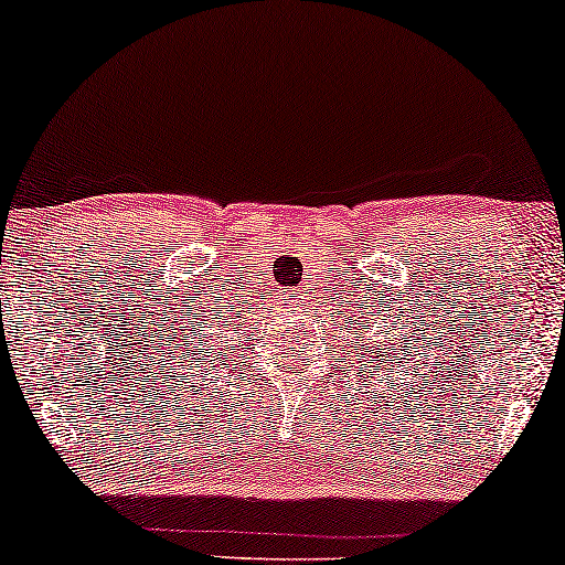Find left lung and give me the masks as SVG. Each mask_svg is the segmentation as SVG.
I'll use <instances>...</instances> for the list:
<instances>
[{"instance_id":"left-lung-1","label":"left lung","mask_w":565,"mask_h":565,"mask_svg":"<svg viewBox=\"0 0 565 565\" xmlns=\"http://www.w3.org/2000/svg\"><path fill=\"white\" fill-rule=\"evenodd\" d=\"M360 334H362V331H360ZM391 344V342H388ZM388 344H383V342H377L375 347H370V354H373V362H377V367L375 370H381L383 365H385V362H388V360H385V358H391V347ZM360 350H365V344H360ZM358 358H360V354H358ZM401 360H406V354H404V358H401ZM385 373H393V362H388V367H385Z\"/></svg>"}]
</instances>
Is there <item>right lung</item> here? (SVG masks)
<instances>
[{"label": "right lung", "instance_id": "1", "mask_svg": "<svg viewBox=\"0 0 565 565\" xmlns=\"http://www.w3.org/2000/svg\"><path fill=\"white\" fill-rule=\"evenodd\" d=\"M198 360H200V358H198ZM205 370H207V367H205Z\"/></svg>", "mask_w": 565, "mask_h": 565}]
</instances>
